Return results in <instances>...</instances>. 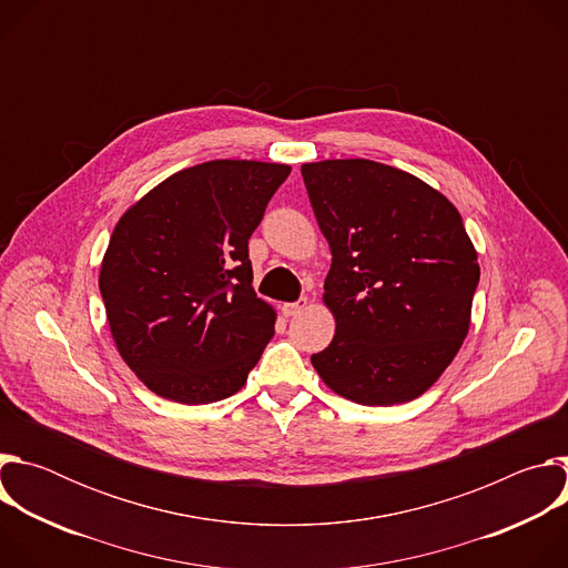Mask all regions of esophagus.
<instances>
[{"instance_id":"esophagus-1","label":"esophagus","mask_w":568,"mask_h":568,"mask_svg":"<svg viewBox=\"0 0 568 568\" xmlns=\"http://www.w3.org/2000/svg\"><path fill=\"white\" fill-rule=\"evenodd\" d=\"M305 305H307V298H298L296 303H285V305H283V314H285V316H296L298 312L305 310Z\"/></svg>"}]
</instances>
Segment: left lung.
<instances>
[{
    "label": "left lung",
    "mask_w": 568,
    "mask_h": 568,
    "mask_svg": "<svg viewBox=\"0 0 568 568\" xmlns=\"http://www.w3.org/2000/svg\"><path fill=\"white\" fill-rule=\"evenodd\" d=\"M333 265L323 303L335 337L312 355L337 395L390 407L423 395L469 331L480 267L456 206L412 173L371 159L301 166Z\"/></svg>",
    "instance_id": "obj_1"
}]
</instances>
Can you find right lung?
Wrapping results in <instances>:
<instances>
[{"mask_svg": "<svg viewBox=\"0 0 568 568\" xmlns=\"http://www.w3.org/2000/svg\"><path fill=\"white\" fill-rule=\"evenodd\" d=\"M287 164L215 159L184 169L116 222L99 287L123 362L156 395L209 404L237 393L274 335L250 237Z\"/></svg>", "mask_w": 568, "mask_h": 568, "instance_id": "right-lung-1", "label": "right lung"}]
</instances>
